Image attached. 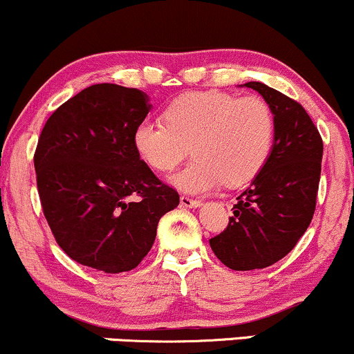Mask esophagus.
<instances>
[{"instance_id":"1","label":"esophagus","mask_w":354,"mask_h":354,"mask_svg":"<svg viewBox=\"0 0 354 354\" xmlns=\"http://www.w3.org/2000/svg\"><path fill=\"white\" fill-rule=\"evenodd\" d=\"M180 203H181L183 208H200L201 206L200 200H193V198H189V196H181Z\"/></svg>"}]
</instances>
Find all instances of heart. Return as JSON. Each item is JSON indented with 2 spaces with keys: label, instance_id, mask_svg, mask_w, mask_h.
Returning <instances> with one entry per match:
<instances>
[{
  "label": "heart",
  "instance_id": "1",
  "mask_svg": "<svg viewBox=\"0 0 354 354\" xmlns=\"http://www.w3.org/2000/svg\"><path fill=\"white\" fill-rule=\"evenodd\" d=\"M165 121H141L133 145L138 156L160 173L173 171L189 146L194 161L173 178L186 193L245 185L261 171L273 148L274 116L259 96L185 93L166 106Z\"/></svg>",
  "mask_w": 354,
  "mask_h": 354
}]
</instances>
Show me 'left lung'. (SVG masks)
<instances>
[{
    "label": "left lung",
    "instance_id": "8db88e82",
    "mask_svg": "<svg viewBox=\"0 0 354 354\" xmlns=\"http://www.w3.org/2000/svg\"><path fill=\"white\" fill-rule=\"evenodd\" d=\"M245 86L270 104L274 141L226 230L209 239L219 261L236 271L274 265L296 246L315 213L323 158V140L301 104L259 81Z\"/></svg>",
    "mask_w": 354,
    "mask_h": 354
}]
</instances>
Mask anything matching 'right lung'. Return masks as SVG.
<instances>
[{
    "label": "right lung",
    "mask_w": 354,
    "mask_h": 354,
    "mask_svg": "<svg viewBox=\"0 0 354 354\" xmlns=\"http://www.w3.org/2000/svg\"><path fill=\"white\" fill-rule=\"evenodd\" d=\"M149 109L140 89L101 83L44 124L35 153L39 200L56 243L80 265L133 270L151 250L161 216L180 205L133 145Z\"/></svg>",
    "instance_id": "obj_1"
}]
</instances>
